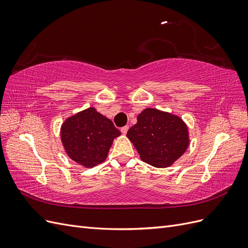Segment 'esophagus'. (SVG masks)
Here are the masks:
<instances>
[{
  "label": "esophagus",
  "mask_w": 248,
  "mask_h": 248,
  "mask_svg": "<svg viewBox=\"0 0 248 248\" xmlns=\"http://www.w3.org/2000/svg\"><path fill=\"white\" fill-rule=\"evenodd\" d=\"M128 128H129V126H123L122 128H121V132L123 133V134H126L127 133V131H128Z\"/></svg>",
  "instance_id": "1"
}]
</instances>
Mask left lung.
<instances>
[{"label": "left lung", "instance_id": "left-lung-1", "mask_svg": "<svg viewBox=\"0 0 248 248\" xmlns=\"http://www.w3.org/2000/svg\"><path fill=\"white\" fill-rule=\"evenodd\" d=\"M127 137L138 150L140 159L156 168L170 167L189 144L188 130L182 120L155 108L142 110Z\"/></svg>", "mask_w": 248, "mask_h": 248}]
</instances>
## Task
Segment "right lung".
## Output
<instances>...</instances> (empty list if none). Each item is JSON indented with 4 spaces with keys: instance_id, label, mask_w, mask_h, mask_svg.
<instances>
[{
    "instance_id": "obj_1",
    "label": "right lung",
    "mask_w": 248,
    "mask_h": 248,
    "mask_svg": "<svg viewBox=\"0 0 248 248\" xmlns=\"http://www.w3.org/2000/svg\"><path fill=\"white\" fill-rule=\"evenodd\" d=\"M120 134L110 120L94 108L68 118L61 128L67 154L86 168H93L106 160L112 140Z\"/></svg>"
}]
</instances>
